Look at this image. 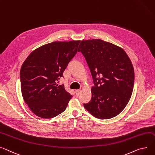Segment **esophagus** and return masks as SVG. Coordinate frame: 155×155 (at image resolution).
I'll return each mask as SVG.
<instances>
[{"label": "esophagus", "mask_w": 155, "mask_h": 155, "mask_svg": "<svg viewBox=\"0 0 155 155\" xmlns=\"http://www.w3.org/2000/svg\"><path fill=\"white\" fill-rule=\"evenodd\" d=\"M80 92H81V90H75L76 95H77V96H78V95L80 94Z\"/></svg>", "instance_id": "34e87169"}]
</instances>
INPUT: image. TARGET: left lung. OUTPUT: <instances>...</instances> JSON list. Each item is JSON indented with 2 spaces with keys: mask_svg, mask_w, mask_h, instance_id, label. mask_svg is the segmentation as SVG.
<instances>
[{
  "mask_svg": "<svg viewBox=\"0 0 155 155\" xmlns=\"http://www.w3.org/2000/svg\"><path fill=\"white\" fill-rule=\"evenodd\" d=\"M78 50L94 84L91 100L84 107L100 119L116 117L128 104L133 89L135 73L130 58L121 48L100 39L82 40Z\"/></svg>",
  "mask_w": 155,
  "mask_h": 155,
  "instance_id": "8db88e82",
  "label": "left lung"
}]
</instances>
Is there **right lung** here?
I'll return each instance as SVG.
<instances>
[{"label": "right lung", "instance_id": "obj_1", "mask_svg": "<svg viewBox=\"0 0 155 155\" xmlns=\"http://www.w3.org/2000/svg\"><path fill=\"white\" fill-rule=\"evenodd\" d=\"M80 41L54 42L31 53L20 72V87L26 104L34 114L51 118L64 111L72 96L58 85V80L78 51Z\"/></svg>", "mask_w": 155, "mask_h": 155}]
</instances>
